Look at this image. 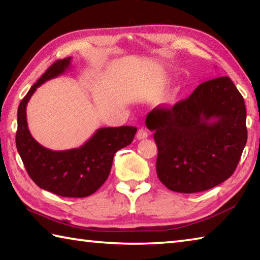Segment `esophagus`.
Segmentation results:
<instances>
[{
	"label": "esophagus",
	"instance_id": "obj_1",
	"mask_svg": "<svg viewBox=\"0 0 260 260\" xmlns=\"http://www.w3.org/2000/svg\"><path fill=\"white\" fill-rule=\"evenodd\" d=\"M147 138H148V132L144 128H140L138 131V133H136V139H138V140H143V139H147Z\"/></svg>",
	"mask_w": 260,
	"mask_h": 260
}]
</instances>
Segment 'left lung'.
<instances>
[{"label":"left lung","mask_w":260,"mask_h":260,"mask_svg":"<svg viewBox=\"0 0 260 260\" xmlns=\"http://www.w3.org/2000/svg\"><path fill=\"white\" fill-rule=\"evenodd\" d=\"M244 100L228 77L205 81L148 122L158 148L157 175L171 190L200 192L234 173L246 143Z\"/></svg>","instance_id":"1"}]
</instances>
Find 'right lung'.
<instances>
[{
  "label": "right lung",
  "instance_id": "obj_1",
  "mask_svg": "<svg viewBox=\"0 0 260 260\" xmlns=\"http://www.w3.org/2000/svg\"><path fill=\"white\" fill-rule=\"evenodd\" d=\"M71 59L68 57L55 61L21 100L16 147L28 175L39 187L63 197H87L107 181L114 153L132 143L138 128L103 127L83 146L61 151L50 150L34 140L26 119V107L30 96L42 83L69 70Z\"/></svg>",
  "mask_w": 260,
  "mask_h": 260
}]
</instances>
